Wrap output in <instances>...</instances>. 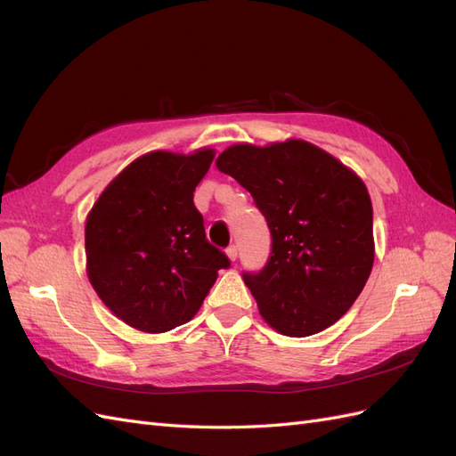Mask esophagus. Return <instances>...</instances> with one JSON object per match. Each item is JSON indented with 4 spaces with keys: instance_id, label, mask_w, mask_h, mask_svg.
Wrapping results in <instances>:
<instances>
[{
    "instance_id": "esophagus-1",
    "label": "esophagus",
    "mask_w": 456,
    "mask_h": 456,
    "mask_svg": "<svg viewBox=\"0 0 456 456\" xmlns=\"http://www.w3.org/2000/svg\"><path fill=\"white\" fill-rule=\"evenodd\" d=\"M226 255H228V258L232 262H236V258H238V247L236 245H230L228 249H226Z\"/></svg>"
}]
</instances>
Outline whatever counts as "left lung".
<instances>
[{
  "label": "left lung",
  "mask_w": 456,
  "mask_h": 456,
  "mask_svg": "<svg viewBox=\"0 0 456 456\" xmlns=\"http://www.w3.org/2000/svg\"><path fill=\"white\" fill-rule=\"evenodd\" d=\"M216 167L249 191L268 223L265 268L243 272L266 323L287 337H310L338 322L375 260L362 178L305 141L230 146Z\"/></svg>",
  "instance_id": "8db88e82"
}]
</instances>
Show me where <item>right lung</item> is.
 Here are the masks:
<instances>
[{
	"label": "right lung",
	"instance_id": "obj_1",
	"mask_svg": "<svg viewBox=\"0 0 456 456\" xmlns=\"http://www.w3.org/2000/svg\"><path fill=\"white\" fill-rule=\"evenodd\" d=\"M213 150L151 151L123 169L87 216V273L127 325L165 333L190 322L230 258L205 238L194 190Z\"/></svg>",
	"mask_w": 456,
	"mask_h": 456
}]
</instances>
